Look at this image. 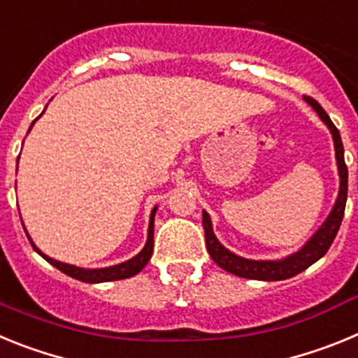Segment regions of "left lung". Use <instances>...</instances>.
Returning a JSON list of instances; mask_svg holds the SVG:
<instances>
[{
    "mask_svg": "<svg viewBox=\"0 0 358 358\" xmlns=\"http://www.w3.org/2000/svg\"><path fill=\"white\" fill-rule=\"evenodd\" d=\"M306 102L314 107V110L319 115V118L327 123L328 129L331 132L335 145V159H337V169H339L341 177V186H339V195L334 204V210L330 211L328 218L324 220L321 227L315 231V235L303 245L301 249L294 255L287 256L283 260H248L242 256H236L235 252H231L226 249L222 243L218 242L217 236L213 233V226H211V218L206 211H202V226H204V235H206V248L210 256L213 258L215 264L218 267H222L227 273L235 274L240 278H248V280H260V281H280L292 278L296 274L303 273L305 268L310 265L315 264L319 258L327 255L330 249L331 242L335 240V235L339 231L341 222L344 217V208H346V199H348V166L344 163V147L341 134L330 116L324 113L321 106L315 102L314 98L305 96Z\"/></svg>",
    "mask_w": 358,
    "mask_h": 358,
    "instance_id": "8db88e82",
    "label": "left lung"
}]
</instances>
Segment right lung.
I'll return each instance as SVG.
<instances>
[{
    "label": "right lung",
    "instance_id": "right-lung-1",
    "mask_svg": "<svg viewBox=\"0 0 358 358\" xmlns=\"http://www.w3.org/2000/svg\"><path fill=\"white\" fill-rule=\"evenodd\" d=\"M43 113H44V110H43ZM43 113H41V115H43ZM36 120L31 122V125L36 123ZM31 125H30V129H31ZM30 129H28V131H30ZM17 161H19V157H17ZM156 211H157V206L154 208V210H152V213H150V222H148V236H147V243H145V248L141 249V251L138 252L134 258H131V260H127V262H123V264L113 265V267L82 268V267H75V265L62 264V262H59V260H53V258H50V256H46L43 251H39V249H37V245L31 242V238H30V235L27 233V229H24V233H27L28 240H30L31 248L36 249V251L39 252L41 256H43L44 260L48 262V264H52L53 267L59 268L61 273H64V274H68V276L75 278V280L84 281V283H103V281L125 280V278L136 276V274L140 273L141 268H143L145 265L148 264V260H150L152 249H154V217H156ZM21 222H23V220H21Z\"/></svg>",
    "mask_w": 358,
    "mask_h": 358
}]
</instances>
